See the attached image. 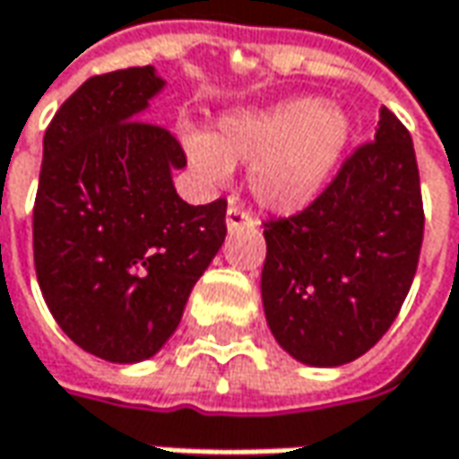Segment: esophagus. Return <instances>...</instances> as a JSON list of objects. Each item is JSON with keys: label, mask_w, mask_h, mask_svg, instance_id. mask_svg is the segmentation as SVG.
<instances>
[{"label": "esophagus", "mask_w": 459, "mask_h": 459, "mask_svg": "<svg viewBox=\"0 0 459 459\" xmlns=\"http://www.w3.org/2000/svg\"><path fill=\"white\" fill-rule=\"evenodd\" d=\"M245 224H255L250 212H245L237 204H230L227 207V230H237V227H245Z\"/></svg>", "instance_id": "obj_1"}]
</instances>
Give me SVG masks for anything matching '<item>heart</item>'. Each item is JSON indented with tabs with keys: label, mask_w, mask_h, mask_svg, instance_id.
I'll list each match as a JSON object with an SVG mask.
<instances>
[{
	"label": "heart",
	"mask_w": 459,
	"mask_h": 459,
	"mask_svg": "<svg viewBox=\"0 0 459 459\" xmlns=\"http://www.w3.org/2000/svg\"><path fill=\"white\" fill-rule=\"evenodd\" d=\"M349 118L321 98H293L270 108L232 110L214 134H189L192 166L212 184L230 179L232 166L250 164V192L270 212L310 207L331 181L349 143Z\"/></svg>",
	"instance_id": "heart-1"
}]
</instances>
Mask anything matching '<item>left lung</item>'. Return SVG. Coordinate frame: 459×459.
Wrapping results in <instances>:
<instances>
[{
	"instance_id": "1",
	"label": "left lung",
	"mask_w": 459,
	"mask_h": 459,
	"mask_svg": "<svg viewBox=\"0 0 459 459\" xmlns=\"http://www.w3.org/2000/svg\"><path fill=\"white\" fill-rule=\"evenodd\" d=\"M424 235L411 136L389 108L300 214L265 224L263 306L295 361L349 364L379 341L407 298Z\"/></svg>"
}]
</instances>
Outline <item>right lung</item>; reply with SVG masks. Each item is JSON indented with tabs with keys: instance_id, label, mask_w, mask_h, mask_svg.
<instances>
[{
	"instance_id": "right-lung-1",
	"label": "right lung",
	"mask_w": 459,
	"mask_h": 459,
	"mask_svg": "<svg viewBox=\"0 0 459 459\" xmlns=\"http://www.w3.org/2000/svg\"><path fill=\"white\" fill-rule=\"evenodd\" d=\"M164 85L151 65L85 80L42 141L37 282L65 333L110 364L161 351L227 235L224 199L192 207L174 189L179 141L136 121Z\"/></svg>"
}]
</instances>
